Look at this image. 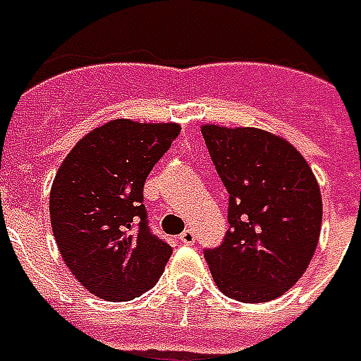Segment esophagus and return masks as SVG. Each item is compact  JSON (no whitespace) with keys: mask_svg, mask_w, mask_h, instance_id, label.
I'll list each match as a JSON object with an SVG mask.
<instances>
[{"mask_svg":"<svg viewBox=\"0 0 361 361\" xmlns=\"http://www.w3.org/2000/svg\"><path fill=\"white\" fill-rule=\"evenodd\" d=\"M180 241L183 243V245H193L195 243V233L191 231V229H185L183 233L180 235Z\"/></svg>","mask_w":361,"mask_h":361,"instance_id":"esophagus-1","label":"esophagus"}]
</instances>
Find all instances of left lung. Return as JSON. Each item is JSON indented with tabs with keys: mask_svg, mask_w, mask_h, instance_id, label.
I'll list each match as a JSON object with an SVG mask.
<instances>
[{
	"mask_svg": "<svg viewBox=\"0 0 361 361\" xmlns=\"http://www.w3.org/2000/svg\"><path fill=\"white\" fill-rule=\"evenodd\" d=\"M229 193V229L204 248L218 289L239 302H268L295 285L316 252L322 193L289 141L258 128H201Z\"/></svg>",
	"mask_w": 361,
	"mask_h": 361,
	"instance_id": "obj_1",
	"label": "left lung"
}]
</instances>
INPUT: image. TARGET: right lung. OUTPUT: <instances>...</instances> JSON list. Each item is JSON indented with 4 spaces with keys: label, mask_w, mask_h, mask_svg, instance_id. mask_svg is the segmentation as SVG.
<instances>
[{
    "label": "right lung",
    "mask_w": 361,
    "mask_h": 361,
    "mask_svg": "<svg viewBox=\"0 0 361 361\" xmlns=\"http://www.w3.org/2000/svg\"><path fill=\"white\" fill-rule=\"evenodd\" d=\"M181 128L118 118L74 145L49 195L63 260L103 300H132L159 281L172 247L151 233L143 204L149 172Z\"/></svg>",
    "instance_id": "1"
}]
</instances>
